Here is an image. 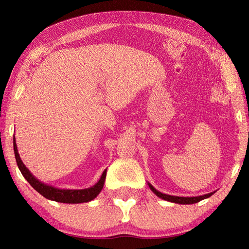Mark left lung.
Instances as JSON below:
<instances>
[{"label":"left lung","mask_w":249,"mask_h":249,"mask_svg":"<svg viewBox=\"0 0 249 249\" xmlns=\"http://www.w3.org/2000/svg\"><path fill=\"white\" fill-rule=\"evenodd\" d=\"M150 189L154 192V195H156L160 198L165 199V201L168 202H171V203H177V204H181V205H189V204H196L198 203L199 201H202V199L205 198H208L210 197L213 193H215V191L213 192H210L207 193V195H204V196H169V195H165V193H161L159 190H156L155 188L151 185L150 183H148Z\"/></svg>","instance_id":"obj_1"}]
</instances>
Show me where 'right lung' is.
Segmentation results:
<instances>
[{"mask_svg":"<svg viewBox=\"0 0 249 249\" xmlns=\"http://www.w3.org/2000/svg\"><path fill=\"white\" fill-rule=\"evenodd\" d=\"M14 151L17 160V165L19 167L22 175L28 181L36 191H38L41 196H43L45 198L51 199V201L65 203V204H80V203H88L99 195L105 185V180L107 177V169L102 172L99 180L97 183L86 189H59L51 185L42 183L37 178L34 177L33 173L30 172L27 167L24 165L21 157L18 152L16 137L14 136Z\"/></svg>","mask_w":249,"mask_h":249,"instance_id":"right-lung-1","label":"right lung"}]
</instances>
